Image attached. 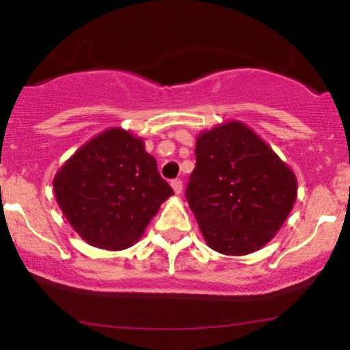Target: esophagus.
Wrapping results in <instances>:
<instances>
[{
  "instance_id": "1",
  "label": "esophagus",
  "mask_w": 350,
  "mask_h": 350,
  "mask_svg": "<svg viewBox=\"0 0 350 350\" xmlns=\"http://www.w3.org/2000/svg\"><path fill=\"white\" fill-rule=\"evenodd\" d=\"M171 186H172V189H174L176 194L183 193V181H181V179H174V181H171Z\"/></svg>"
}]
</instances>
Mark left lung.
<instances>
[{
  "label": "left lung",
  "instance_id": "8db88e82",
  "mask_svg": "<svg viewBox=\"0 0 350 350\" xmlns=\"http://www.w3.org/2000/svg\"><path fill=\"white\" fill-rule=\"evenodd\" d=\"M206 245L243 256L275 238L297 200V176L253 129L228 120L196 137L186 189Z\"/></svg>",
  "mask_w": 350,
  "mask_h": 350
}]
</instances>
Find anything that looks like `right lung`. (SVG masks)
Instances as JSON below:
<instances>
[{
    "label": "right lung",
    "instance_id": "obj_1",
    "mask_svg": "<svg viewBox=\"0 0 350 350\" xmlns=\"http://www.w3.org/2000/svg\"><path fill=\"white\" fill-rule=\"evenodd\" d=\"M62 213L95 248L135 245L172 189L161 178L142 137L110 127L75 150L53 178Z\"/></svg>",
    "mask_w": 350,
    "mask_h": 350
}]
</instances>
